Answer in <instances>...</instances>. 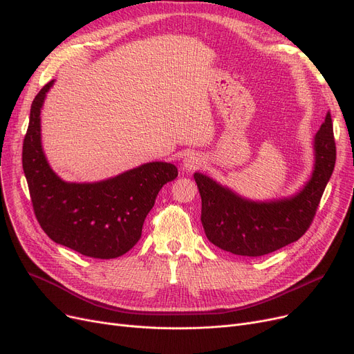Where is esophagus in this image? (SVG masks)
<instances>
[{
	"mask_svg": "<svg viewBox=\"0 0 354 354\" xmlns=\"http://www.w3.org/2000/svg\"><path fill=\"white\" fill-rule=\"evenodd\" d=\"M203 165V158L198 155V153H191L185 159H183V167L187 169V171H195L199 166Z\"/></svg>",
	"mask_w": 354,
	"mask_h": 354,
	"instance_id": "obj_1",
	"label": "esophagus"
}]
</instances>
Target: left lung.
Here are the masks:
<instances>
[{
  "label": "left lung",
  "instance_id": "8db88e82",
  "mask_svg": "<svg viewBox=\"0 0 354 354\" xmlns=\"http://www.w3.org/2000/svg\"><path fill=\"white\" fill-rule=\"evenodd\" d=\"M314 171L304 188L295 195L272 201H252L195 172L207 239L225 252L257 257L302 237L334 171L335 143L330 113L314 137Z\"/></svg>",
  "mask_w": 354,
  "mask_h": 354
}]
</instances>
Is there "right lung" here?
<instances>
[{
	"label": "right lung",
	"instance_id": "obj_1",
	"mask_svg": "<svg viewBox=\"0 0 354 354\" xmlns=\"http://www.w3.org/2000/svg\"><path fill=\"white\" fill-rule=\"evenodd\" d=\"M53 82L36 95L23 143V171L36 218L55 243L84 256H122L140 240L146 215L165 183L178 176V169L150 162L100 182L60 179L44 156L40 134V110Z\"/></svg>",
	"mask_w": 354,
	"mask_h": 354
}]
</instances>
